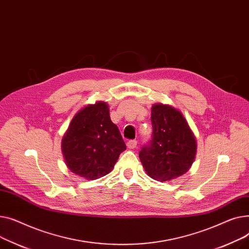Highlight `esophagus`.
<instances>
[{
	"label": "esophagus",
	"instance_id": "1",
	"mask_svg": "<svg viewBox=\"0 0 249 249\" xmlns=\"http://www.w3.org/2000/svg\"><path fill=\"white\" fill-rule=\"evenodd\" d=\"M137 144H138V142L135 141V140L128 141V142H126V145H127L128 149H135V148L137 147Z\"/></svg>",
	"mask_w": 249,
	"mask_h": 249
}]
</instances>
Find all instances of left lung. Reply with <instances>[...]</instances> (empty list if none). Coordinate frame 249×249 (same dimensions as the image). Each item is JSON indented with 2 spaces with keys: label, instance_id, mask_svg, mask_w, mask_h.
Listing matches in <instances>:
<instances>
[{
  "label": "left lung",
  "instance_id": "1",
  "mask_svg": "<svg viewBox=\"0 0 249 249\" xmlns=\"http://www.w3.org/2000/svg\"><path fill=\"white\" fill-rule=\"evenodd\" d=\"M153 139L140 152V160L149 176L166 182L177 179L191 168L197 141L183 113L170 105L152 107Z\"/></svg>",
  "mask_w": 249,
  "mask_h": 249
}]
</instances>
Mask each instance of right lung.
Returning a JSON list of instances; mask_svg holds the SVG:
<instances>
[{"label": "right lung", "mask_w": 249, "mask_h": 249, "mask_svg": "<svg viewBox=\"0 0 249 249\" xmlns=\"http://www.w3.org/2000/svg\"><path fill=\"white\" fill-rule=\"evenodd\" d=\"M125 149L119 127L110 120L106 101L82 107L73 116L61 142L67 168L89 181L110 173Z\"/></svg>", "instance_id": "right-lung-1"}]
</instances>
